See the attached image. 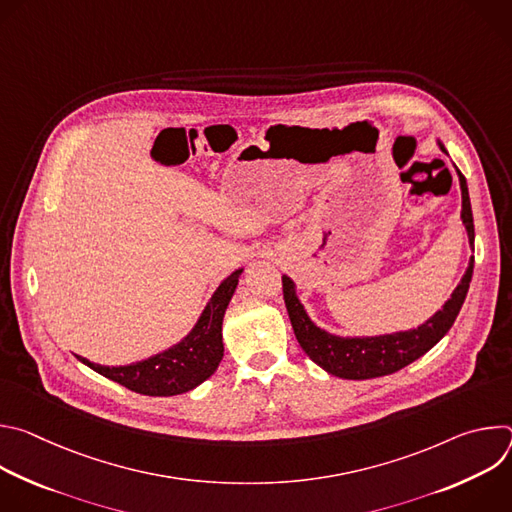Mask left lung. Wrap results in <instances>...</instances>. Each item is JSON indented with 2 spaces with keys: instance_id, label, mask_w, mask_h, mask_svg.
Instances as JSON below:
<instances>
[{
  "instance_id": "obj_1",
  "label": "left lung",
  "mask_w": 512,
  "mask_h": 512,
  "mask_svg": "<svg viewBox=\"0 0 512 512\" xmlns=\"http://www.w3.org/2000/svg\"><path fill=\"white\" fill-rule=\"evenodd\" d=\"M437 145H440V150L444 154H448L440 139H437ZM456 174L462 190L460 218L468 233L470 249L474 253V218H472L468 184L458 168H456ZM472 271H474V255L470 257L466 273L462 275L458 287L452 291L450 300L442 306V310H437L431 318H427L417 328L393 332V334H379V336H338V334L326 332L306 312L298 296L296 281L287 275H283L281 279H283V298H285V308L291 320V328H294V334L300 346L304 348V352L318 364V367H322L326 373L334 377L364 381V379L393 375L405 369L407 364L423 356L448 334L466 300L468 287L472 281Z\"/></svg>"
}]
</instances>
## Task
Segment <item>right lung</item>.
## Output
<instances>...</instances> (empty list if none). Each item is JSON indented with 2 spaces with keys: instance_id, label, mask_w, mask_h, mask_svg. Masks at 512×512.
Masks as SVG:
<instances>
[{
  "instance_id": "obj_1",
  "label": "right lung",
  "mask_w": 512,
  "mask_h": 512,
  "mask_svg": "<svg viewBox=\"0 0 512 512\" xmlns=\"http://www.w3.org/2000/svg\"><path fill=\"white\" fill-rule=\"evenodd\" d=\"M241 273L243 267L233 271L216 287L194 328L168 350L125 364V367H105V364L91 362L83 356L77 358L95 373L139 395L172 397L196 389L214 375L223 360V318L239 285Z\"/></svg>"
}]
</instances>
